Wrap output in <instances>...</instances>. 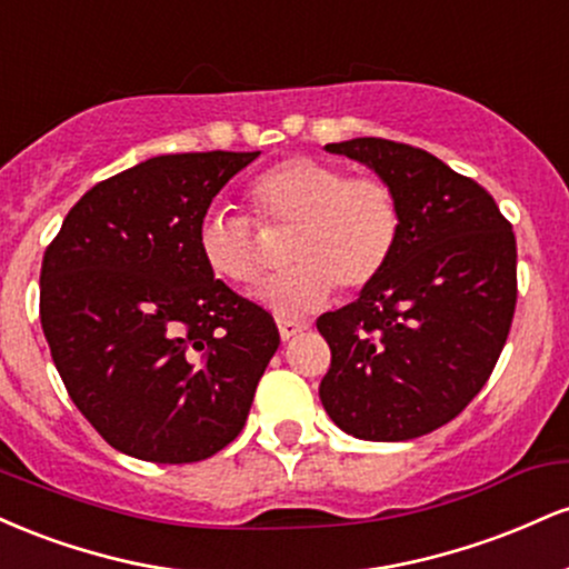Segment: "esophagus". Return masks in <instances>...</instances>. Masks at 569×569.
Masks as SVG:
<instances>
[{"mask_svg": "<svg viewBox=\"0 0 569 569\" xmlns=\"http://www.w3.org/2000/svg\"><path fill=\"white\" fill-rule=\"evenodd\" d=\"M278 331H280V339H283V342H289L291 337L302 335V331H305V323L286 321V318H280V321H278Z\"/></svg>", "mask_w": 569, "mask_h": 569, "instance_id": "1", "label": "esophagus"}]
</instances>
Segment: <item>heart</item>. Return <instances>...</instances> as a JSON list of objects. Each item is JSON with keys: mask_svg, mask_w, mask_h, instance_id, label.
<instances>
[{"mask_svg": "<svg viewBox=\"0 0 569 569\" xmlns=\"http://www.w3.org/2000/svg\"><path fill=\"white\" fill-rule=\"evenodd\" d=\"M251 217L264 230H291L286 259L293 262L270 278L262 299L280 316H305L331 297L363 291L388 270L403 211L388 179L352 176L337 162L291 154L246 184ZM198 251L208 270L234 286H253L267 259L257 227L224 208L202 213Z\"/></svg>", "mask_w": 569, "mask_h": 569, "instance_id": "1", "label": "heart"}]
</instances>
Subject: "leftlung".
Segmentation results:
<instances>
[{
	"label": "left lung",
	"instance_id": "left-lung-1",
	"mask_svg": "<svg viewBox=\"0 0 569 569\" xmlns=\"http://www.w3.org/2000/svg\"><path fill=\"white\" fill-rule=\"evenodd\" d=\"M398 192L401 240L356 302L323 312L321 401L345 433L407 441L455 420L485 388L516 310V238L471 176L411 143H326Z\"/></svg>",
	"mask_w": 569,
	"mask_h": 569
}]
</instances>
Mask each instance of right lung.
Listing matches in <instances>:
<instances>
[{
  "label": "right lung",
  "instance_id": "obj_1",
  "mask_svg": "<svg viewBox=\"0 0 569 569\" xmlns=\"http://www.w3.org/2000/svg\"><path fill=\"white\" fill-rule=\"evenodd\" d=\"M259 152L160 154L98 181L50 240L39 318L71 401L149 462H198L246 426L272 316L213 278L198 224Z\"/></svg>",
  "mask_w": 569,
  "mask_h": 569
}]
</instances>
